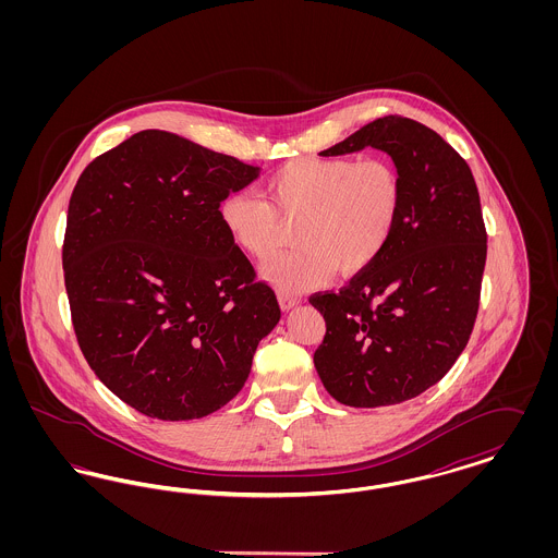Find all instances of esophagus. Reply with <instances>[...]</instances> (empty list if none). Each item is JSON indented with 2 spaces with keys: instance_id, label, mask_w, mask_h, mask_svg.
<instances>
[{
  "instance_id": "esophagus-1",
  "label": "esophagus",
  "mask_w": 558,
  "mask_h": 558,
  "mask_svg": "<svg viewBox=\"0 0 558 558\" xmlns=\"http://www.w3.org/2000/svg\"><path fill=\"white\" fill-rule=\"evenodd\" d=\"M278 301H280V307H282V312H291V310H294L296 305H301V299H299V296L284 294V292H280V294H278Z\"/></svg>"
}]
</instances>
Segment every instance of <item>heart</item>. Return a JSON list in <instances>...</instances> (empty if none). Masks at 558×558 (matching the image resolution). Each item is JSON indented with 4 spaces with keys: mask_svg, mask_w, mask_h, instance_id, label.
Here are the masks:
<instances>
[{
    "mask_svg": "<svg viewBox=\"0 0 558 558\" xmlns=\"http://www.w3.org/2000/svg\"><path fill=\"white\" fill-rule=\"evenodd\" d=\"M264 194H228L221 223L244 253L264 259L284 239L282 221H296L299 246L262 271L280 291L301 292L324 284L337 267L357 274L378 259L398 223L403 182L385 157L301 159L274 173Z\"/></svg>",
    "mask_w": 558,
    "mask_h": 558,
    "instance_id": "b5f03b06",
    "label": "heart"
}]
</instances>
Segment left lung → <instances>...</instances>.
I'll return each mask as SVG.
<instances>
[{
    "mask_svg": "<svg viewBox=\"0 0 558 558\" xmlns=\"http://www.w3.org/2000/svg\"><path fill=\"white\" fill-rule=\"evenodd\" d=\"M387 153L403 182L393 236L339 292L310 296L326 322L314 364L351 408L396 405L441 380L477 318L487 234L471 167L439 133L389 114L322 157Z\"/></svg>",
    "mask_w": 558,
    "mask_h": 558,
    "instance_id": "8db88e82",
    "label": "left lung"
}]
</instances>
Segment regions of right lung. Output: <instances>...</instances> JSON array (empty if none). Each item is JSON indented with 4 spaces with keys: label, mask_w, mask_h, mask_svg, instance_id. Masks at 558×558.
Instances as JSON below:
<instances>
[{
    "label": "right lung",
    "mask_w": 558,
    "mask_h": 558,
    "mask_svg": "<svg viewBox=\"0 0 558 558\" xmlns=\"http://www.w3.org/2000/svg\"><path fill=\"white\" fill-rule=\"evenodd\" d=\"M262 167L160 130L92 160L62 248L81 351L108 389L159 421L217 412L280 322L274 291L226 232L221 201Z\"/></svg>",
    "instance_id": "right-lung-1"
}]
</instances>
